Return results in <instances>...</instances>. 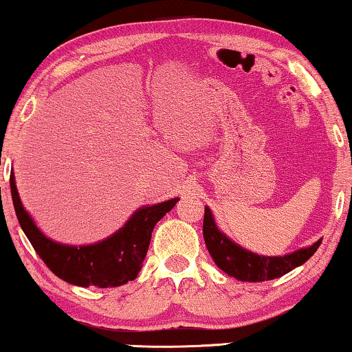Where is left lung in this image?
<instances>
[{
  "instance_id": "left-lung-1",
  "label": "left lung",
  "mask_w": 352,
  "mask_h": 352,
  "mask_svg": "<svg viewBox=\"0 0 352 352\" xmlns=\"http://www.w3.org/2000/svg\"><path fill=\"white\" fill-rule=\"evenodd\" d=\"M203 235L209 255L212 256L217 268L243 283H261L281 278L283 274L304 265L322 243V239H318L312 245L299 248L283 256L258 255L240 247L224 232H221L208 206H204Z\"/></svg>"
}]
</instances>
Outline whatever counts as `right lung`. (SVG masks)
<instances>
[{
	"label": "right lung",
	"instance_id": "1",
	"mask_svg": "<svg viewBox=\"0 0 352 352\" xmlns=\"http://www.w3.org/2000/svg\"><path fill=\"white\" fill-rule=\"evenodd\" d=\"M11 195L16 216L25 237L43 263L63 281L81 287H117L133 281L143 268L154 226L175 206L179 198L143 206L117 232L91 245H66L47 237L22 206L14 173L11 172Z\"/></svg>",
	"mask_w": 352,
	"mask_h": 352
}]
</instances>
